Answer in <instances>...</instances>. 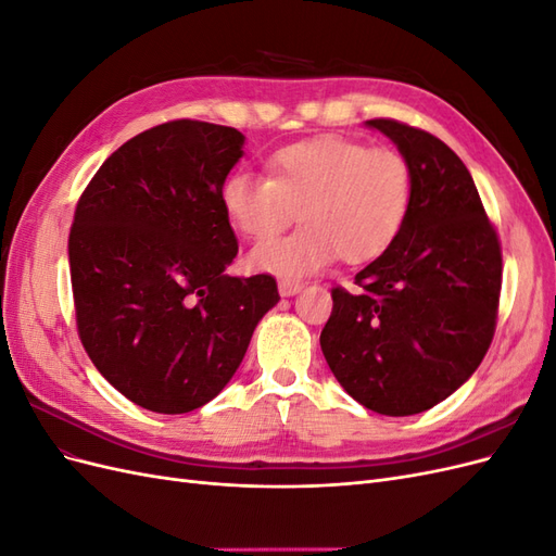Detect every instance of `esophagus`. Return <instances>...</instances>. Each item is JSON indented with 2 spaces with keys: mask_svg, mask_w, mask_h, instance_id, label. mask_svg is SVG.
I'll list each match as a JSON object with an SVG mask.
<instances>
[{
  "mask_svg": "<svg viewBox=\"0 0 556 556\" xmlns=\"http://www.w3.org/2000/svg\"><path fill=\"white\" fill-rule=\"evenodd\" d=\"M304 290V282H299V280H290V278H282L280 282H278V292H280V296H294L296 292H301Z\"/></svg>",
  "mask_w": 556,
  "mask_h": 556,
  "instance_id": "1",
  "label": "esophagus"
}]
</instances>
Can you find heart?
<instances>
[{"instance_id":"1","label":"heart","mask_w":556,"mask_h":556,"mask_svg":"<svg viewBox=\"0 0 556 556\" xmlns=\"http://www.w3.org/2000/svg\"><path fill=\"white\" fill-rule=\"evenodd\" d=\"M268 178L233 172L223 180L220 204L231 227L250 241V262L262 271L308 276L341 255L348 264L378 260L408 220L413 169L394 148L323 137L285 146L266 162ZM299 207L307 225L287 228Z\"/></svg>"}]
</instances>
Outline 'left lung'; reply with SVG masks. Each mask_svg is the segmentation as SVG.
<instances>
[{"label":"left lung","instance_id":"8db88e82","mask_svg":"<svg viewBox=\"0 0 556 556\" xmlns=\"http://www.w3.org/2000/svg\"><path fill=\"white\" fill-rule=\"evenodd\" d=\"M390 137L413 169V206L396 241L333 288L319 333L343 390L380 415H415L462 387L490 350L501 296V243L466 164L433 134L392 117Z\"/></svg>","mask_w":556,"mask_h":556}]
</instances>
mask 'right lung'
<instances>
[{"instance_id":"obj_1","label":"right lung","mask_w":556,"mask_h":556,"mask_svg":"<svg viewBox=\"0 0 556 556\" xmlns=\"http://www.w3.org/2000/svg\"><path fill=\"white\" fill-rule=\"evenodd\" d=\"M243 141L239 129L188 117L150 127L99 166L76 204L80 343L146 410L180 415L220 394L280 299L274 276L225 274L239 243L220 188Z\"/></svg>"}]
</instances>
